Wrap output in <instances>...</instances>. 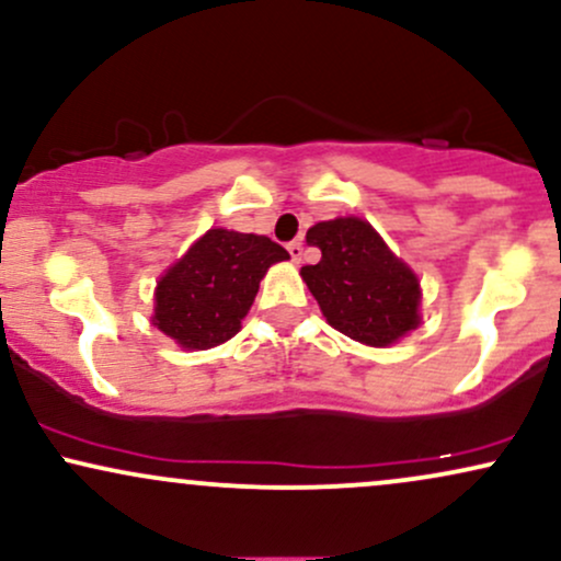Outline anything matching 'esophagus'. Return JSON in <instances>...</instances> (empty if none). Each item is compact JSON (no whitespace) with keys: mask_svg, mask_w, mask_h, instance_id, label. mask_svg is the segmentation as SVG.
I'll return each mask as SVG.
<instances>
[{"mask_svg":"<svg viewBox=\"0 0 561 561\" xmlns=\"http://www.w3.org/2000/svg\"><path fill=\"white\" fill-rule=\"evenodd\" d=\"M287 250H289V259H293L295 263H300V259H302V242L300 240L289 242Z\"/></svg>","mask_w":561,"mask_h":561,"instance_id":"34e87169","label":"esophagus"}]
</instances>
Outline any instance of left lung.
<instances>
[{
    "label": "left lung",
    "instance_id": "8db88e82",
    "mask_svg": "<svg viewBox=\"0 0 561 561\" xmlns=\"http://www.w3.org/2000/svg\"><path fill=\"white\" fill-rule=\"evenodd\" d=\"M306 240L321 250V261L302 266L300 276L330 327L371 347L398 343L420 327V279L369 221H319Z\"/></svg>",
    "mask_w": 561,
    "mask_h": 561
}]
</instances>
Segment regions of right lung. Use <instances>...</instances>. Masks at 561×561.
Masks as SVG:
<instances>
[{
  "instance_id": "1",
  "label": "right lung",
  "mask_w": 561,
  "mask_h": 561,
  "mask_svg": "<svg viewBox=\"0 0 561 561\" xmlns=\"http://www.w3.org/2000/svg\"><path fill=\"white\" fill-rule=\"evenodd\" d=\"M289 253L263 234L208 229L156 287L152 324L186 351H205L240 332L268 266Z\"/></svg>"
}]
</instances>
